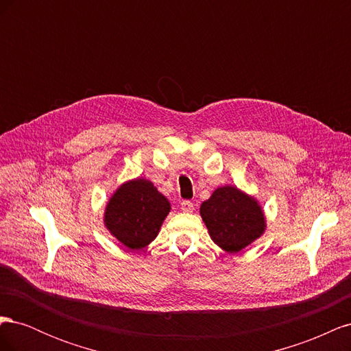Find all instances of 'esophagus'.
Listing matches in <instances>:
<instances>
[{
  "instance_id": "obj_1",
  "label": "esophagus",
  "mask_w": 351,
  "mask_h": 351,
  "mask_svg": "<svg viewBox=\"0 0 351 351\" xmlns=\"http://www.w3.org/2000/svg\"><path fill=\"white\" fill-rule=\"evenodd\" d=\"M180 206H182V210L183 212H193V209H195V205H193V202H190V200H183L182 204H180Z\"/></svg>"
}]
</instances>
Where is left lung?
<instances>
[{
    "instance_id": "8db88e82",
    "label": "left lung",
    "mask_w": 351,
    "mask_h": 351,
    "mask_svg": "<svg viewBox=\"0 0 351 351\" xmlns=\"http://www.w3.org/2000/svg\"><path fill=\"white\" fill-rule=\"evenodd\" d=\"M200 215L210 239L230 253L249 246L267 227L258 202L232 186L218 187L200 205Z\"/></svg>"
}]
</instances>
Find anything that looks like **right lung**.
Masks as SVG:
<instances>
[{
	"mask_svg": "<svg viewBox=\"0 0 351 351\" xmlns=\"http://www.w3.org/2000/svg\"><path fill=\"white\" fill-rule=\"evenodd\" d=\"M169 202L145 178H136L117 189L105 209L104 222L125 247L139 250L159 232L168 215Z\"/></svg>",
	"mask_w": 351,
	"mask_h": 351,
	"instance_id": "right-lung-1",
	"label": "right lung"
}]
</instances>
